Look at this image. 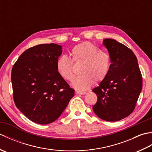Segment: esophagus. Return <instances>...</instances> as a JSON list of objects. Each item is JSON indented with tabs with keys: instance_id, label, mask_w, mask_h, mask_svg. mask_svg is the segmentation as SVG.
Masks as SVG:
<instances>
[{
	"instance_id": "obj_1",
	"label": "esophagus",
	"mask_w": 152,
	"mask_h": 152,
	"mask_svg": "<svg viewBox=\"0 0 152 152\" xmlns=\"http://www.w3.org/2000/svg\"><path fill=\"white\" fill-rule=\"evenodd\" d=\"M75 93L76 95H85L86 93V92L85 91H76Z\"/></svg>"
}]
</instances>
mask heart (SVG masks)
Returning <instances> with one entry per match:
<instances>
[{
  "instance_id": "1",
  "label": "heart",
  "mask_w": 152,
  "mask_h": 152,
  "mask_svg": "<svg viewBox=\"0 0 152 152\" xmlns=\"http://www.w3.org/2000/svg\"><path fill=\"white\" fill-rule=\"evenodd\" d=\"M70 53L74 62H83L80 70L82 74L72 83L77 91H85L94 83L95 80L100 82L107 76L111 66L110 56L95 45L88 42L78 44L72 48ZM56 69L64 80L71 81L73 79V63L65 55L57 59Z\"/></svg>"
}]
</instances>
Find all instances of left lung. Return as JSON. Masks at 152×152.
Here are the masks:
<instances>
[{"label": "left lung", "mask_w": 152, "mask_h": 152, "mask_svg": "<svg viewBox=\"0 0 152 152\" xmlns=\"http://www.w3.org/2000/svg\"><path fill=\"white\" fill-rule=\"evenodd\" d=\"M102 44L110 56L111 66L107 76L92 90L97 96L93 110L103 120L117 121L133 112L142 88V77L131 49L110 38Z\"/></svg>", "instance_id": "left-lung-1"}]
</instances>
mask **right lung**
<instances>
[{"instance_id":"1","label":"right lung","mask_w":152,"mask_h":152,"mask_svg":"<svg viewBox=\"0 0 152 152\" xmlns=\"http://www.w3.org/2000/svg\"><path fill=\"white\" fill-rule=\"evenodd\" d=\"M62 47L39 44L23 53L12 67L13 97L19 110L38 124L52 123L62 114L74 90L56 69Z\"/></svg>"}]
</instances>
